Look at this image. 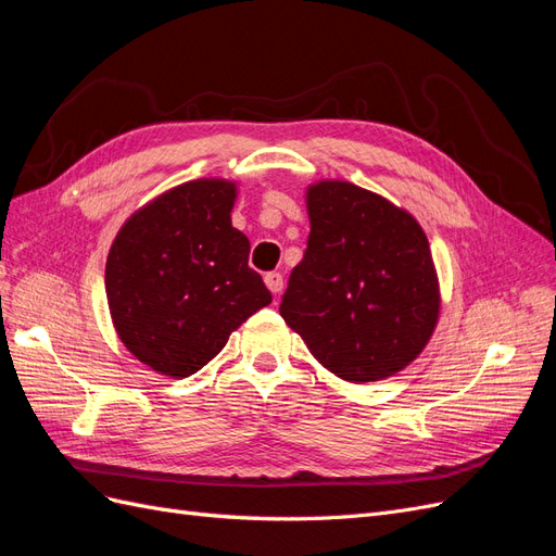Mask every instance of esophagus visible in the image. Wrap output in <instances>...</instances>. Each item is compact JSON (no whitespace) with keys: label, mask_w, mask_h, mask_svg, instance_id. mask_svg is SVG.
<instances>
[{"label":"esophagus","mask_w":556,"mask_h":556,"mask_svg":"<svg viewBox=\"0 0 556 556\" xmlns=\"http://www.w3.org/2000/svg\"><path fill=\"white\" fill-rule=\"evenodd\" d=\"M264 282H266V288L271 290L274 294H280V292H282V276H280V274H266V276H264Z\"/></svg>","instance_id":"34e87169"}]
</instances>
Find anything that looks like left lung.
<instances>
[{
    "mask_svg": "<svg viewBox=\"0 0 556 556\" xmlns=\"http://www.w3.org/2000/svg\"><path fill=\"white\" fill-rule=\"evenodd\" d=\"M308 250L280 315L311 355L345 382L392 378L413 364L441 317V282L415 215L355 182L306 188Z\"/></svg>",
    "mask_w": 556,
    "mask_h": 556,
    "instance_id": "8db88e82",
    "label": "left lung"
}]
</instances>
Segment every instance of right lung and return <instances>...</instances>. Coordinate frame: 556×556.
<instances>
[{
  "label": "right lung",
  "mask_w": 556,
  "mask_h": 556,
  "mask_svg": "<svg viewBox=\"0 0 556 556\" xmlns=\"http://www.w3.org/2000/svg\"><path fill=\"white\" fill-rule=\"evenodd\" d=\"M239 182L197 178L150 199L117 229L106 301L117 339L166 378H188L231 331L271 304L248 266L250 241L231 227Z\"/></svg>",
  "instance_id": "obj_1"
}]
</instances>
